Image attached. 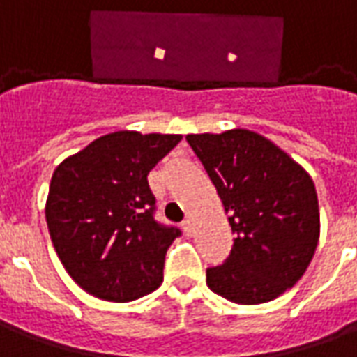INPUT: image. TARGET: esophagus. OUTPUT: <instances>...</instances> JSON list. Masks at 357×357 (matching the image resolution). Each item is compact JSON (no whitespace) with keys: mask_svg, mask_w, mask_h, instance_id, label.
Instances as JSON below:
<instances>
[{"mask_svg":"<svg viewBox=\"0 0 357 357\" xmlns=\"http://www.w3.org/2000/svg\"><path fill=\"white\" fill-rule=\"evenodd\" d=\"M181 227H183V231H185L187 237H191L195 233V224L191 218H187V220H183V224H181Z\"/></svg>","mask_w":357,"mask_h":357,"instance_id":"obj_1","label":"esophagus"}]
</instances>
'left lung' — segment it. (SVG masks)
Segmentation results:
<instances>
[{
    "instance_id": "8db88e82",
    "label": "left lung",
    "mask_w": 357,
    "mask_h": 357,
    "mask_svg": "<svg viewBox=\"0 0 357 357\" xmlns=\"http://www.w3.org/2000/svg\"><path fill=\"white\" fill-rule=\"evenodd\" d=\"M229 214V258L206 269L210 291L235 304L277 298L304 275L319 241V204L310 174L275 143L250 130L191 133Z\"/></svg>"
}]
</instances>
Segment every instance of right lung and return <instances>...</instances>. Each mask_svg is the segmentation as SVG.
Returning a JSON list of instances; mask_svg holds the SVG:
<instances>
[{
  "label": "right lung",
  "instance_id": "1",
  "mask_svg": "<svg viewBox=\"0 0 357 357\" xmlns=\"http://www.w3.org/2000/svg\"><path fill=\"white\" fill-rule=\"evenodd\" d=\"M181 141L174 133H107L59 164L45 220L74 283L95 298L130 302L162 283L178 227L155 220L147 176Z\"/></svg>",
  "mask_w": 357,
  "mask_h": 357
}]
</instances>
